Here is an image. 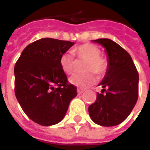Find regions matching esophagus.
Instances as JSON below:
<instances>
[{
  "instance_id": "1",
  "label": "esophagus",
  "mask_w": 150,
  "mask_h": 150,
  "mask_svg": "<svg viewBox=\"0 0 150 150\" xmlns=\"http://www.w3.org/2000/svg\"><path fill=\"white\" fill-rule=\"evenodd\" d=\"M77 92H78V94H82V93L84 92V90H82V89H77Z\"/></svg>"
}]
</instances>
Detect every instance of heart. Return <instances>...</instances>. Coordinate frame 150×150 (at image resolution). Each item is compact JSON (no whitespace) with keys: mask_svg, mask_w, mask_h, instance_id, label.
Segmentation results:
<instances>
[{"mask_svg":"<svg viewBox=\"0 0 150 150\" xmlns=\"http://www.w3.org/2000/svg\"><path fill=\"white\" fill-rule=\"evenodd\" d=\"M71 53L65 52L60 57V65L65 74L71 75L75 71V60L84 61L83 64V74H76L69 79V82L73 85L81 88H86L93 85L96 82V77L101 76L107 71L108 61L105 57L100 56V50L96 45L90 43L80 45L71 50Z\"/></svg>","mask_w":150,"mask_h":150,"instance_id":"1","label":"heart"}]
</instances>
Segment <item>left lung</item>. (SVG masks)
Returning a JSON list of instances; mask_svg holds the SVG:
<instances>
[{
    "label": "left lung",
    "mask_w": 150,
    "mask_h": 150,
    "mask_svg": "<svg viewBox=\"0 0 150 150\" xmlns=\"http://www.w3.org/2000/svg\"><path fill=\"white\" fill-rule=\"evenodd\" d=\"M105 49L108 69L99 86L95 102L89 106L92 120L103 127H112L124 121L139 97V73L132 58L120 45L108 38L93 40Z\"/></svg>",
    "instance_id": "obj_1"
}]
</instances>
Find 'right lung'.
<instances>
[{
  "mask_svg": "<svg viewBox=\"0 0 150 150\" xmlns=\"http://www.w3.org/2000/svg\"><path fill=\"white\" fill-rule=\"evenodd\" d=\"M74 42L42 38L28 45L16 63L15 94L31 120L51 126L62 120L77 88L68 83L60 57Z\"/></svg>",
  "mask_w": 150,
  "mask_h": 150,
  "instance_id": "1",
  "label": "right lung"
}]
</instances>
